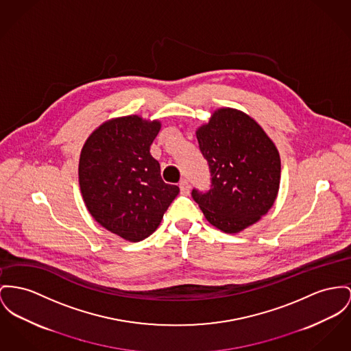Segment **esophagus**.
Returning a JSON list of instances; mask_svg holds the SVG:
<instances>
[{
  "instance_id": "esophagus-1",
  "label": "esophagus",
  "mask_w": 351,
  "mask_h": 351,
  "mask_svg": "<svg viewBox=\"0 0 351 351\" xmlns=\"http://www.w3.org/2000/svg\"><path fill=\"white\" fill-rule=\"evenodd\" d=\"M180 189H181V193H182V194H189L190 185H189V182H187L186 180H182V181L180 182Z\"/></svg>"
}]
</instances>
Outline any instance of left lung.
Returning <instances> with one entry per match:
<instances>
[{"instance_id": "8db88e82", "label": "left lung", "mask_w": 351, "mask_h": 351, "mask_svg": "<svg viewBox=\"0 0 351 351\" xmlns=\"http://www.w3.org/2000/svg\"><path fill=\"white\" fill-rule=\"evenodd\" d=\"M210 189L191 190L206 219L225 233L256 223L273 206L280 180L278 150L253 118L235 109L214 112L197 130Z\"/></svg>"}]
</instances>
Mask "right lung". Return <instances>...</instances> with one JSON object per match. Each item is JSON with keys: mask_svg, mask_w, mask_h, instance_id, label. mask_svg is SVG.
I'll list each match as a JSON object with an SVG mask.
<instances>
[{"mask_svg": "<svg viewBox=\"0 0 351 351\" xmlns=\"http://www.w3.org/2000/svg\"><path fill=\"white\" fill-rule=\"evenodd\" d=\"M160 122L138 116L101 125L85 142L80 157V187L94 219L112 233L138 242L153 233L180 193L165 184L150 145Z\"/></svg>", "mask_w": 351, "mask_h": 351, "instance_id": "right-lung-1", "label": "right lung"}]
</instances>
